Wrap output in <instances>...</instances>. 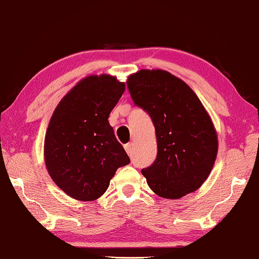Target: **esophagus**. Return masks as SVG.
Instances as JSON below:
<instances>
[{"mask_svg": "<svg viewBox=\"0 0 259 259\" xmlns=\"http://www.w3.org/2000/svg\"><path fill=\"white\" fill-rule=\"evenodd\" d=\"M124 147H125V150L127 152V154H128V155L132 154V152H133V143H126Z\"/></svg>", "mask_w": 259, "mask_h": 259, "instance_id": "obj_1", "label": "esophagus"}]
</instances>
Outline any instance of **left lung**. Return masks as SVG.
<instances>
[{
    "label": "left lung",
    "mask_w": 259,
    "mask_h": 259,
    "mask_svg": "<svg viewBox=\"0 0 259 259\" xmlns=\"http://www.w3.org/2000/svg\"><path fill=\"white\" fill-rule=\"evenodd\" d=\"M126 83L134 105L148 113L155 126L157 156L141 170L149 188L166 199H180L200 188L215 162L218 138L197 95L160 69H142Z\"/></svg>",
    "instance_id": "1"
}]
</instances>
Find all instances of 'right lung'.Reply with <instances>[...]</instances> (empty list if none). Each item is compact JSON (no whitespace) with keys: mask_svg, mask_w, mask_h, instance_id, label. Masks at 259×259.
I'll list each match as a JSON object with an SVG mask.
<instances>
[{"mask_svg":"<svg viewBox=\"0 0 259 259\" xmlns=\"http://www.w3.org/2000/svg\"><path fill=\"white\" fill-rule=\"evenodd\" d=\"M125 91L110 75L89 76L55 109L45 138V162L59 188L77 200L102 196L120 166L131 162L109 118Z\"/></svg>","mask_w":259,"mask_h":259,"instance_id":"right-lung-1","label":"right lung"}]
</instances>
